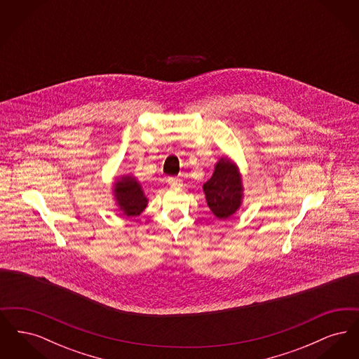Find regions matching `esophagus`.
Masks as SVG:
<instances>
[{
    "instance_id": "1",
    "label": "esophagus",
    "mask_w": 359,
    "mask_h": 359,
    "mask_svg": "<svg viewBox=\"0 0 359 359\" xmlns=\"http://www.w3.org/2000/svg\"><path fill=\"white\" fill-rule=\"evenodd\" d=\"M168 184H170L172 188H180L183 186L182 182H180L177 177H168Z\"/></svg>"
}]
</instances>
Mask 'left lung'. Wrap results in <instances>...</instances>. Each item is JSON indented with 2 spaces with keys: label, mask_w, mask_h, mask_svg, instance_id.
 I'll list each match as a JSON object with an SVG mask.
<instances>
[{
  "label": "left lung",
  "mask_w": 359,
  "mask_h": 359,
  "mask_svg": "<svg viewBox=\"0 0 359 359\" xmlns=\"http://www.w3.org/2000/svg\"><path fill=\"white\" fill-rule=\"evenodd\" d=\"M243 191L239 167L227 156L215 163L212 176L203 184L207 205L219 221L230 218L238 211L243 201Z\"/></svg>",
  "instance_id": "1"
}]
</instances>
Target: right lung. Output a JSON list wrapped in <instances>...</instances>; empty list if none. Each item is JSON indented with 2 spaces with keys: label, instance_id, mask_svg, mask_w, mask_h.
<instances>
[{
  "label": "right lung",
  "instance_id": "obj_1",
  "mask_svg": "<svg viewBox=\"0 0 359 359\" xmlns=\"http://www.w3.org/2000/svg\"><path fill=\"white\" fill-rule=\"evenodd\" d=\"M111 192L118 210L128 218L140 215L148 205L149 199L147 198L144 188L137 180L136 176L130 173L116 177Z\"/></svg>",
  "mask_w": 359,
  "mask_h": 359
}]
</instances>
